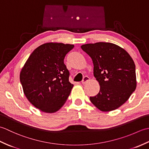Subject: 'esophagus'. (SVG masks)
I'll use <instances>...</instances> for the list:
<instances>
[{
  "label": "esophagus",
  "instance_id": "obj_1",
  "mask_svg": "<svg viewBox=\"0 0 149 149\" xmlns=\"http://www.w3.org/2000/svg\"><path fill=\"white\" fill-rule=\"evenodd\" d=\"M90 80V77L88 76H84L83 79V81H82V84H84L86 83V82Z\"/></svg>",
  "mask_w": 149,
  "mask_h": 149
}]
</instances>
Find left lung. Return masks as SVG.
<instances>
[{
  "instance_id": "obj_1",
  "label": "left lung",
  "mask_w": 149,
  "mask_h": 149,
  "mask_svg": "<svg viewBox=\"0 0 149 149\" xmlns=\"http://www.w3.org/2000/svg\"><path fill=\"white\" fill-rule=\"evenodd\" d=\"M81 47L92 59L94 77L100 86L90 101L102 111L117 109L136 88L134 61L124 49L111 43H88Z\"/></svg>"
}]
</instances>
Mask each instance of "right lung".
<instances>
[{
  "mask_svg": "<svg viewBox=\"0 0 149 149\" xmlns=\"http://www.w3.org/2000/svg\"><path fill=\"white\" fill-rule=\"evenodd\" d=\"M74 45L47 43L36 48L25 63L20 75L24 93L34 106L54 113L63 106L71 92L70 72L64 63Z\"/></svg>",
  "mask_w": 149,
  "mask_h": 149,
  "instance_id": "add662e5",
  "label": "right lung"
}]
</instances>
